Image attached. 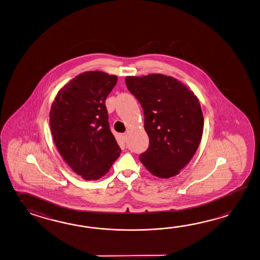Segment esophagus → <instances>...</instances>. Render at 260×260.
<instances>
[{"instance_id":"1","label":"esophagus","mask_w":260,"mask_h":260,"mask_svg":"<svg viewBox=\"0 0 260 260\" xmlns=\"http://www.w3.org/2000/svg\"><path fill=\"white\" fill-rule=\"evenodd\" d=\"M121 137L123 140H124V142H127V133H123L121 134Z\"/></svg>"}]
</instances>
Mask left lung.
Wrapping results in <instances>:
<instances>
[{
	"mask_svg": "<svg viewBox=\"0 0 260 260\" xmlns=\"http://www.w3.org/2000/svg\"><path fill=\"white\" fill-rule=\"evenodd\" d=\"M127 89L144 109L149 147L140 161L159 178L177 175L195 155L203 133L201 104L194 92L173 76H127Z\"/></svg>",
	"mask_w": 260,
	"mask_h": 260,
	"instance_id": "8db88e82",
	"label": "left lung"
}]
</instances>
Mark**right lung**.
<instances>
[{"mask_svg":"<svg viewBox=\"0 0 260 260\" xmlns=\"http://www.w3.org/2000/svg\"><path fill=\"white\" fill-rule=\"evenodd\" d=\"M116 82V75L101 71L82 73L59 89L51 105L49 123L57 149L87 181L104 176L121 152L104 103Z\"/></svg>","mask_w":260,"mask_h":260,"instance_id":"1","label":"right lung"}]
</instances>
